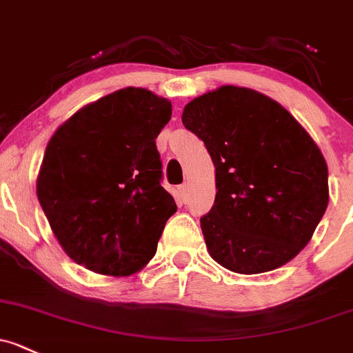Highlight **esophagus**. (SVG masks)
Here are the masks:
<instances>
[{"instance_id":"1","label":"esophagus","mask_w":353,"mask_h":353,"mask_svg":"<svg viewBox=\"0 0 353 353\" xmlns=\"http://www.w3.org/2000/svg\"><path fill=\"white\" fill-rule=\"evenodd\" d=\"M179 194H181V198H183V199H186L189 196V186L186 183L181 184V186H179Z\"/></svg>"}]
</instances>
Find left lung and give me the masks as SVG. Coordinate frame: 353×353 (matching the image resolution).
<instances>
[{"label":"left lung","mask_w":353,"mask_h":353,"mask_svg":"<svg viewBox=\"0 0 353 353\" xmlns=\"http://www.w3.org/2000/svg\"><path fill=\"white\" fill-rule=\"evenodd\" d=\"M183 123L216 169L214 205L201 216L211 257L239 274L288 264L328 206V167L313 139L279 103L236 86L192 99Z\"/></svg>","instance_id":"1"}]
</instances>
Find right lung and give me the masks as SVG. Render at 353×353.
Instances as JSON below:
<instances>
[{"mask_svg": "<svg viewBox=\"0 0 353 353\" xmlns=\"http://www.w3.org/2000/svg\"><path fill=\"white\" fill-rule=\"evenodd\" d=\"M172 105L125 88L81 108L46 148L37 196L52 232L76 264L105 276H132L157 250L177 211L161 186L155 139Z\"/></svg>", "mask_w": 353, "mask_h": 353, "instance_id": "1", "label": "right lung"}]
</instances>
